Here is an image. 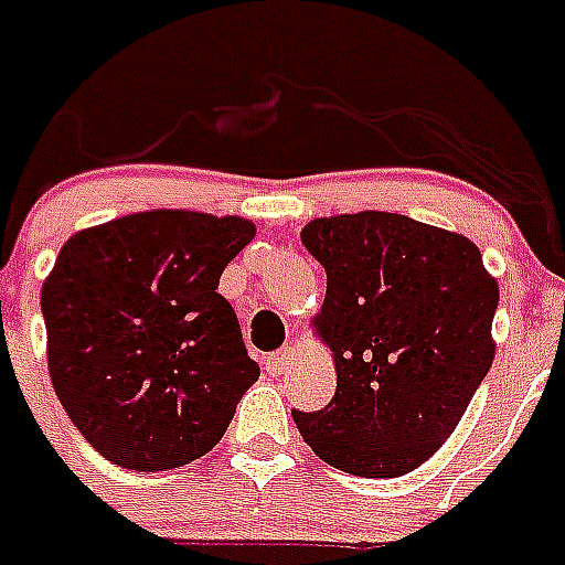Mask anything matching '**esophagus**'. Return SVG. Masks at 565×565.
Instances as JSON below:
<instances>
[{"label":"esophagus","instance_id":"obj_1","mask_svg":"<svg viewBox=\"0 0 565 565\" xmlns=\"http://www.w3.org/2000/svg\"><path fill=\"white\" fill-rule=\"evenodd\" d=\"M291 359H295V350H291V347H282V350H277V353H270L268 359H265V370H268V373H282Z\"/></svg>","mask_w":565,"mask_h":565}]
</instances>
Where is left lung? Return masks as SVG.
I'll list each match as a JSON object with an SVG mask.
<instances>
[{"mask_svg":"<svg viewBox=\"0 0 565 565\" xmlns=\"http://www.w3.org/2000/svg\"><path fill=\"white\" fill-rule=\"evenodd\" d=\"M300 238L327 270L318 332L338 387L291 417L329 467L405 476L446 444L493 364L499 286L469 238L396 212L318 218Z\"/></svg>","mask_w":565,"mask_h":565,"instance_id":"1","label":"left lung"}]
</instances>
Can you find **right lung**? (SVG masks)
<instances>
[{
	"label": "right lung",
	"mask_w": 565,
	"mask_h": 565,
	"mask_svg": "<svg viewBox=\"0 0 565 565\" xmlns=\"http://www.w3.org/2000/svg\"><path fill=\"white\" fill-rule=\"evenodd\" d=\"M254 233L233 215L154 210L61 247L40 295L49 373L107 461L174 469L224 437L259 364L218 279Z\"/></svg>",
	"instance_id": "1"
}]
</instances>
